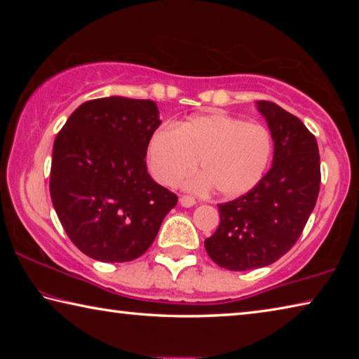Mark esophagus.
<instances>
[{"label": "esophagus", "mask_w": 359, "mask_h": 359, "mask_svg": "<svg viewBox=\"0 0 359 359\" xmlns=\"http://www.w3.org/2000/svg\"><path fill=\"white\" fill-rule=\"evenodd\" d=\"M180 204L184 205V208H191V205L196 204V199L193 196H188V194H184V196H180Z\"/></svg>", "instance_id": "34e87169"}]
</instances>
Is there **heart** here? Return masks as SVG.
Listing matches in <instances>:
<instances>
[{"label":"heart","instance_id":"heart-1","mask_svg":"<svg viewBox=\"0 0 359 359\" xmlns=\"http://www.w3.org/2000/svg\"><path fill=\"white\" fill-rule=\"evenodd\" d=\"M271 156L272 135L264 125L224 112L194 115L177 128L161 126L147 145L149 169L160 184H179L199 160L203 174L188 182V188L215 187L228 198L253 190L264 177Z\"/></svg>","mask_w":359,"mask_h":359}]
</instances>
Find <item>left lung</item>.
I'll list each match as a JSON object with an SVG mask.
<instances>
[{"label": "left lung", "mask_w": 359, "mask_h": 359, "mask_svg": "<svg viewBox=\"0 0 359 359\" xmlns=\"http://www.w3.org/2000/svg\"><path fill=\"white\" fill-rule=\"evenodd\" d=\"M274 141L272 168L244 196L218 204L220 224L204 241L228 271L276 263L299 239L320 191L317 139L302 121L271 101H257Z\"/></svg>", "instance_id": "left-lung-1"}]
</instances>
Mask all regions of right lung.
I'll return each instance as SVG.
<instances>
[{"label": "right lung", "mask_w": 359, "mask_h": 359, "mask_svg": "<svg viewBox=\"0 0 359 359\" xmlns=\"http://www.w3.org/2000/svg\"><path fill=\"white\" fill-rule=\"evenodd\" d=\"M160 123L154 101L109 96L79 106L57 135L52 204L68 238L87 257L102 263L139 258L177 204L145 165Z\"/></svg>", "instance_id": "obj_1"}]
</instances>
